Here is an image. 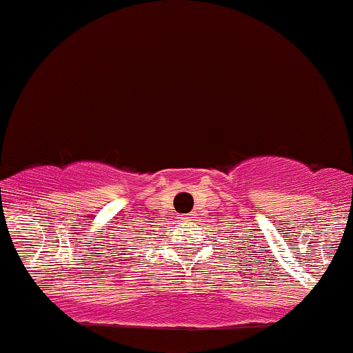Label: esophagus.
I'll return each instance as SVG.
<instances>
[{
  "label": "esophagus",
  "instance_id": "obj_1",
  "mask_svg": "<svg viewBox=\"0 0 353 353\" xmlns=\"http://www.w3.org/2000/svg\"><path fill=\"white\" fill-rule=\"evenodd\" d=\"M180 221H181V222H192L193 217H192V215H181Z\"/></svg>",
  "mask_w": 353,
  "mask_h": 353
}]
</instances>
